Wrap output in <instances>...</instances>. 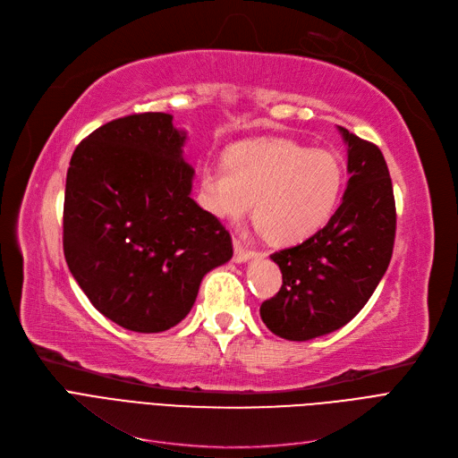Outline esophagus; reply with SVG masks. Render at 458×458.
<instances>
[{
    "mask_svg": "<svg viewBox=\"0 0 458 458\" xmlns=\"http://www.w3.org/2000/svg\"><path fill=\"white\" fill-rule=\"evenodd\" d=\"M233 250H234V255H233V259H234V262H248L255 253L253 251H250L244 244H242L240 240H234L233 242Z\"/></svg>",
    "mask_w": 458,
    "mask_h": 458,
    "instance_id": "34e87169",
    "label": "esophagus"
}]
</instances>
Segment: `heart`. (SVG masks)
I'll list each match as a JSON object with an SVG mask.
<instances>
[{"label": "heart", "instance_id": "heart-1", "mask_svg": "<svg viewBox=\"0 0 458 458\" xmlns=\"http://www.w3.org/2000/svg\"><path fill=\"white\" fill-rule=\"evenodd\" d=\"M344 168L335 153L288 139L234 144L225 165L201 170L205 208L222 220L251 210L259 229L277 246L301 242L324 227L340 199Z\"/></svg>", "mask_w": 458, "mask_h": 458}]
</instances>
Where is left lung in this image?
<instances>
[{"mask_svg":"<svg viewBox=\"0 0 458 458\" xmlns=\"http://www.w3.org/2000/svg\"><path fill=\"white\" fill-rule=\"evenodd\" d=\"M347 144L349 181L326 227L274 253L283 286L260 305L274 335L305 342L352 321L368 303L392 259L395 201L381 149L338 127Z\"/></svg>","mask_w":458,"mask_h":458,"instance_id":"obj_1","label":"left lung"}]
</instances>
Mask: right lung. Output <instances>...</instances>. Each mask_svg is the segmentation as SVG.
Here are the masks:
<instances>
[{"mask_svg": "<svg viewBox=\"0 0 458 458\" xmlns=\"http://www.w3.org/2000/svg\"><path fill=\"white\" fill-rule=\"evenodd\" d=\"M166 113L101 125L70 160L63 246L90 303L123 329L160 333L191 312L201 279L231 260L216 216L192 198L186 132Z\"/></svg>", "mask_w": 458, "mask_h": 458, "instance_id": "1", "label": "right lung"}]
</instances>
